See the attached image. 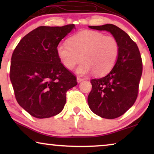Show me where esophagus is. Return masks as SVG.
I'll list each match as a JSON object with an SVG mask.
<instances>
[{
	"mask_svg": "<svg viewBox=\"0 0 154 154\" xmlns=\"http://www.w3.org/2000/svg\"><path fill=\"white\" fill-rule=\"evenodd\" d=\"M76 80H77L78 83H81V81H83V79H81V78H80V77L78 76V77L76 78Z\"/></svg>",
	"mask_w": 154,
	"mask_h": 154,
	"instance_id": "obj_1",
	"label": "esophagus"
}]
</instances>
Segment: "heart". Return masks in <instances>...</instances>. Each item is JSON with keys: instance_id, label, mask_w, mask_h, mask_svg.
I'll list each match as a JSON object with an SVG mask.
<instances>
[{"instance_id": "obj_1", "label": "heart", "mask_w": 154, "mask_h": 154, "mask_svg": "<svg viewBox=\"0 0 154 154\" xmlns=\"http://www.w3.org/2000/svg\"><path fill=\"white\" fill-rule=\"evenodd\" d=\"M56 51L59 60L68 70L74 68L81 59L83 62L76 69L77 73L86 75L93 72L100 76L113 68L119 57V45L113 36L85 30L71 36L68 43L59 44Z\"/></svg>"}]
</instances>
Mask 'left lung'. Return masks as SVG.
<instances>
[{"mask_svg": "<svg viewBox=\"0 0 154 154\" xmlns=\"http://www.w3.org/2000/svg\"><path fill=\"white\" fill-rule=\"evenodd\" d=\"M88 27L108 31L119 43V54L114 66L106 76L90 81L92 90L88 97L94 113L104 119H116L131 108L137 97L142 73L140 50L129 35L115 25Z\"/></svg>", "mask_w": 154, "mask_h": 154, "instance_id": "8db88e82", "label": "left lung"}]
</instances>
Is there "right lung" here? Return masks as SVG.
I'll return each mask as SVG.
<instances>
[{
	"label": "right lung",
	"mask_w": 154,
	"mask_h": 154,
	"mask_svg": "<svg viewBox=\"0 0 154 154\" xmlns=\"http://www.w3.org/2000/svg\"><path fill=\"white\" fill-rule=\"evenodd\" d=\"M73 29L74 24L39 26L25 35L14 50L10 81L18 104L33 117L60 113L66 91L77 85L76 78L63 66L56 51Z\"/></svg>",
	"instance_id": "obj_1"
}]
</instances>
